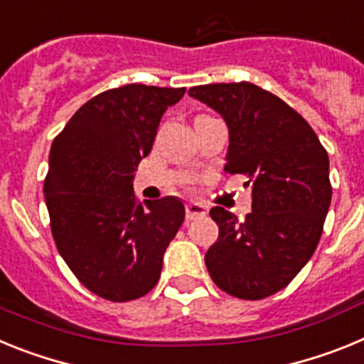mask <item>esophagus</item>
I'll use <instances>...</instances> for the list:
<instances>
[{
	"label": "esophagus",
	"mask_w": 364,
	"mask_h": 364,
	"mask_svg": "<svg viewBox=\"0 0 364 364\" xmlns=\"http://www.w3.org/2000/svg\"><path fill=\"white\" fill-rule=\"evenodd\" d=\"M205 205L198 204V202H189L188 205H186V217L189 218V220H193V218H198V217H204L205 215Z\"/></svg>",
	"instance_id": "1"
}]
</instances>
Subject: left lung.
<instances>
[{
  "mask_svg": "<svg viewBox=\"0 0 364 364\" xmlns=\"http://www.w3.org/2000/svg\"><path fill=\"white\" fill-rule=\"evenodd\" d=\"M228 125V175L252 186V213L242 222L217 205L210 215L218 240L205 253L215 284L257 301L290 284L319 244L332 202L330 160L308 122L253 83L189 89Z\"/></svg>",
  "mask_w": 364,
  "mask_h": 364,
  "instance_id": "8db88e82",
  "label": "left lung"
}]
</instances>
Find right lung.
Listing matches in <instances>:
<instances>
[{
    "mask_svg": "<svg viewBox=\"0 0 364 364\" xmlns=\"http://www.w3.org/2000/svg\"><path fill=\"white\" fill-rule=\"evenodd\" d=\"M184 92L140 83L102 92L74 112L50 147L43 195L58 252L87 290L107 301L153 290L184 222L180 198L142 205L133 191L160 118Z\"/></svg>",
    "mask_w": 364,
    "mask_h": 364,
    "instance_id": "obj_1",
    "label": "right lung"
}]
</instances>
